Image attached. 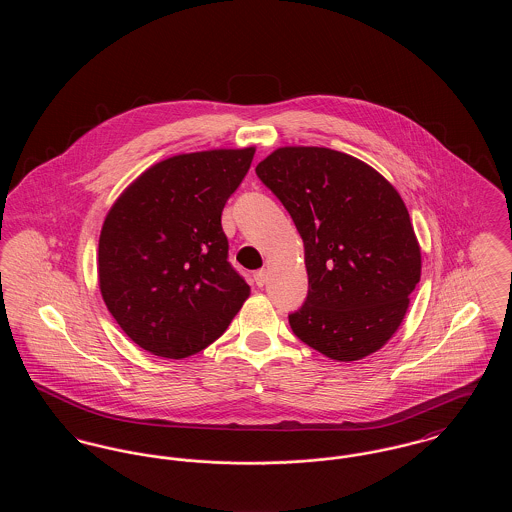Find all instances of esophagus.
I'll return each mask as SVG.
<instances>
[{
  "label": "esophagus",
  "instance_id": "esophagus-1",
  "mask_svg": "<svg viewBox=\"0 0 512 512\" xmlns=\"http://www.w3.org/2000/svg\"><path fill=\"white\" fill-rule=\"evenodd\" d=\"M267 280L268 272L265 268H261V270H257V272H255V282H257V286H261V288H263V286L267 284Z\"/></svg>",
  "mask_w": 512,
  "mask_h": 512
}]
</instances>
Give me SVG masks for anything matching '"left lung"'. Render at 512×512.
Here are the masks:
<instances>
[{
	"instance_id": "8db88e82",
	"label": "left lung",
	"mask_w": 512,
	"mask_h": 512,
	"mask_svg": "<svg viewBox=\"0 0 512 512\" xmlns=\"http://www.w3.org/2000/svg\"><path fill=\"white\" fill-rule=\"evenodd\" d=\"M305 247L309 293L293 334L351 363L382 349L420 282L422 255L399 192L365 161L328 147L284 146L257 165Z\"/></svg>"
}]
</instances>
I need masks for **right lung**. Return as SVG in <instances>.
I'll return each mask as SVG.
<instances>
[{
    "label": "right lung",
    "instance_id": "1",
    "mask_svg": "<svg viewBox=\"0 0 512 512\" xmlns=\"http://www.w3.org/2000/svg\"><path fill=\"white\" fill-rule=\"evenodd\" d=\"M255 147L159 161L130 182L103 220L99 292L122 332L165 359L219 340L251 288L228 263L220 215Z\"/></svg>",
    "mask_w": 512,
    "mask_h": 512
}]
</instances>
